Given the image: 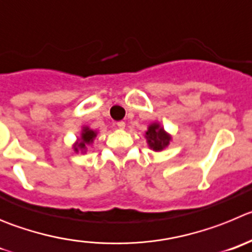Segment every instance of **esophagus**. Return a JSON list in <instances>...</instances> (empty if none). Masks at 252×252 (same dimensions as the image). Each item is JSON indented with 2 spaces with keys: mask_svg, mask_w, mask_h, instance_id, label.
<instances>
[{
  "mask_svg": "<svg viewBox=\"0 0 252 252\" xmlns=\"http://www.w3.org/2000/svg\"><path fill=\"white\" fill-rule=\"evenodd\" d=\"M117 126L118 128H121V129H124L126 128V123H124L123 121H121V122H118L117 123Z\"/></svg>",
  "mask_w": 252,
  "mask_h": 252,
  "instance_id": "esophagus-1",
  "label": "esophagus"
}]
</instances>
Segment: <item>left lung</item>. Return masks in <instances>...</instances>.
<instances>
[{
    "mask_svg": "<svg viewBox=\"0 0 252 252\" xmlns=\"http://www.w3.org/2000/svg\"><path fill=\"white\" fill-rule=\"evenodd\" d=\"M146 139L149 148L153 149L154 152H160L165 147H168L172 137L164 130V128L159 123H152L149 124L146 131Z\"/></svg>",
    "mask_w": 252,
    "mask_h": 252,
    "instance_id": "1",
    "label": "left lung"
}]
</instances>
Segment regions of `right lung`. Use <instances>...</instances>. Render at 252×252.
<instances>
[{
    "label": "right lung",
    "mask_w": 252,
    "mask_h": 252,
    "mask_svg": "<svg viewBox=\"0 0 252 252\" xmlns=\"http://www.w3.org/2000/svg\"><path fill=\"white\" fill-rule=\"evenodd\" d=\"M96 134H98V133H96L95 130H93V129H90L89 126H83L80 138H78V140H76V142L74 143V146H72L74 151H75L76 153H79V152L85 153V151H87V146L93 144Z\"/></svg>",
    "instance_id": "obj_1"
}]
</instances>
